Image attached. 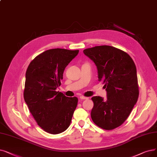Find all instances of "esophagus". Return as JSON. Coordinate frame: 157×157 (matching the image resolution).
<instances>
[{
	"mask_svg": "<svg viewBox=\"0 0 157 157\" xmlns=\"http://www.w3.org/2000/svg\"><path fill=\"white\" fill-rule=\"evenodd\" d=\"M79 99H88V98H86V97H84V96H80L79 97Z\"/></svg>",
	"mask_w": 157,
	"mask_h": 157,
	"instance_id": "1",
	"label": "esophagus"
}]
</instances>
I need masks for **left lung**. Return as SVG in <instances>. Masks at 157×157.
<instances>
[{"label":"left lung","instance_id":"left-lung-1","mask_svg":"<svg viewBox=\"0 0 157 157\" xmlns=\"http://www.w3.org/2000/svg\"><path fill=\"white\" fill-rule=\"evenodd\" d=\"M83 53L97 67L98 81L106 88V99L94 96L91 117L106 130L119 127L130 114L139 98L137 69L129 54L109 45L86 49Z\"/></svg>","mask_w":157,"mask_h":157}]
</instances>
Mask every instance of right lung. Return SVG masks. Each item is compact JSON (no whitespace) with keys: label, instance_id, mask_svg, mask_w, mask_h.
<instances>
[{"label":"right lung","instance_id":"1","mask_svg":"<svg viewBox=\"0 0 157 157\" xmlns=\"http://www.w3.org/2000/svg\"><path fill=\"white\" fill-rule=\"evenodd\" d=\"M78 52L59 48L47 50L34 59L27 69L25 102L38 126L51 134L62 133L69 128L77 106L76 97H66L56 90L65 67Z\"/></svg>","mask_w":157,"mask_h":157}]
</instances>
